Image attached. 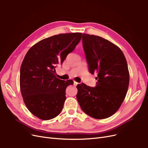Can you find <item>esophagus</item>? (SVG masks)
I'll use <instances>...</instances> for the list:
<instances>
[{
  "label": "esophagus",
  "mask_w": 148,
  "mask_h": 148,
  "mask_svg": "<svg viewBox=\"0 0 148 148\" xmlns=\"http://www.w3.org/2000/svg\"><path fill=\"white\" fill-rule=\"evenodd\" d=\"M78 83H77V82H75V81H74V85H75V86H76L78 84Z\"/></svg>",
  "instance_id": "esophagus-1"
}]
</instances>
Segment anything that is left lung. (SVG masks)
Here are the masks:
<instances>
[{
    "label": "left lung",
    "mask_w": 148,
    "mask_h": 148,
    "mask_svg": "<svg viewBox=\"0 0 148 148\" xmlns=\"http://www.w3.org/2000/svg\"><path fill=\"white\" fill-rule=\"evenodd\" d=\"M83 48L89 72L97 73L95 87L77 85V99L82 111L104 119L116 112L127 91L130 73L125 57L117 47L101 37L83 34Z\"/></svg>",
    "instance_id": "1"
}]
</instances>
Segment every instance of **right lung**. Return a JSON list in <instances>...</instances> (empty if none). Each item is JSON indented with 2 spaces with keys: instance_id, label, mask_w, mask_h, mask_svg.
<instances>
[{
  "instance_id": "add662e5",
  "label": "right lung",
  "mask_w": 148,
  "mask_h": 148,
  "mask_svg": "<svg viewBox=\"0 0 148 148\" xmlns=\"http://www.w3.org/2000/svg\"><path fill=\"white\" fill-rule=\"evenodd\" d=\"M81 33L55 35L32 47L25 55L20 71L21 91L28 110L37 117L48 120L62 111L65 90L72 80L56 77V67L80 42Z\"/></svg>"
}]
</instances>
